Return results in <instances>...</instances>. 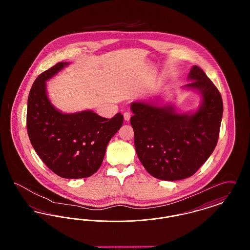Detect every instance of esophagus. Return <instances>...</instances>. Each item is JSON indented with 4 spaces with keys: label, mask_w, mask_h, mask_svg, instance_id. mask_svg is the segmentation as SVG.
I'll list each match as a JSON object with an SVG mask.
<instances>
[{
    "label": "esophagus",
    "mask_w": 250,
    "mask_h": 250,
    "mask_svg": "<svg viewBox=\"0 0 250 250\" xmlns=\"http://www.w3.org/2000/svg\"><path fill=\"white\" fill-rule=\"evenodd\" d=\"M124 118L125 121H129L131 118V113L129 111H125V113H124Z\"/></svg>",
    "instance_id": "obj_1"
}]
</instances>
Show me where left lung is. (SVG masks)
I'll return each mask as SVG.
<instances>
[{"label":"left lung","instance_id":"1","mask_svg":"<svg viewBox=\"0 0 250 250\" xmlns=\"http://www.w3.org/2000/svg\"><path fill=\"white\" fill-rule=\"evenodd\" d=\"M186 87L202 93V103L193 114L174 108L133 102L130 123L138 157L155 178L177 181L192 176L212 155L223 115L222 97L202 68L194 65Z\"/></svg>","mask_w":250,"mask_h":250}]
</instances>
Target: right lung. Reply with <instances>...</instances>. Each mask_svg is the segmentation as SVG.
I'll return each instance as SVG.
<instances>
[{
	"label": "right lung",
	"instance_id": "obj_1",
	"mask_svg": "<svg viewBox=\"0 0 250 250\" xmlns=\"http://www.w3.org/2000/svg\"><path fill=\"white\" fill-rule=\"evenodd\" d=\"M67 64L58 62L36 78L28 97L27 132L36 154L55 174L86 178L101 166L107 143L122 126L124 116L119 112L109 120L92 110L65 114L53 107L46 81Z\"/></svg>",
	"mask_w": 250,
	"mask_h": 250
}]
</instances>
